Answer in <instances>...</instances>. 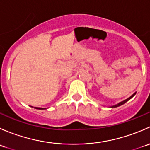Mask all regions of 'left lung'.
Returning a JSON list of instances; mask_svg holds the SVG:
<instances>
[{
	"label": "left lung",
	"instance_id": "obj_1",
	"mask_svg": "<svg viewBox=\"0 0 150 150\" xmlns=\"http://www.w3.org/2000/svg\"><path fill=\"white\" fill-rule=\"evenodd\" d=\"M135 94H136V93H134V94H133V95H131V96H130L129 98H128V99H125V100L122 101V102H120V103H118V104H116V105H113V106H111V107H112V108H115V107H119V106H121V105H122V104H125V102H128V100H130V99H131V98H132L133 96H134V95H135Z\"/></svg>",
	"mask_w": 150,
	"mask_h": 150
}]
</instances>
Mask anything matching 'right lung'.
<instances>
[{
    "label": "right lung",
    "instance_id": "right-lung-1",
    "mask_svg": "<svg viewBox=\"0 0 150 150\" xmlns=\"http://www.w3.org/2000/svg\"><path fill=\"white\" fill-rule=\"evenodd\" d=\"M35 109H38V110H43L45 108H40V107H35Z\"/></svg>",
    "mask_w": 150,
    "mask_h": 150
}]
</instances>
